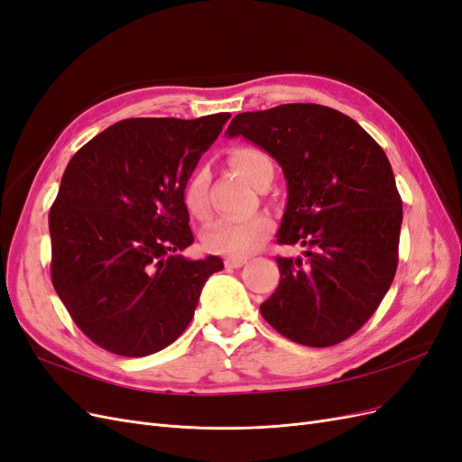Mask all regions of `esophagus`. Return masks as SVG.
I'll use <instances>...</instances> for the list:
<instances>
[{"mask_svg":"<svg viewBox=\"0 0 462 462\" xmlns=\"http://www.w3.org/2000/svg\"><path fill=\"white\" fill-rule=\"evenodd\" d=\"M245 263H246L245 258H227V260H226V268L236 270V268H243Z\"/></svg>","mask_w":462,"mask_h":462,"instance_id":"34e87169","label":"esophagus"}]
</instances>
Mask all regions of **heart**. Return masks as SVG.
<instances>
[{
    "label": "heart",
    "mask_w": 462,
    "mask_h": 462,
    "mask_svg": "<svg viewBox=\"0 0 462 462\" xmlns=\"http://www.w3.org/2000/svg\"><path fill=\"white\" fill-rule=\"evenodd\" d=\"M229 162L250 185L263 167L272 165L270 158L254 148H235L229 153ZM208 171L197 170L185 185V204L194 216L206 212ZM272 233V221L263 216H253L245 219H217L204 233V246L214 254L243 258L253 254L254 250Z\"/></svg>",
    "instance_id": "1"
}]
</instances>
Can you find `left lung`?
Segmentation results:
<instances>
[{"label":"left lung","mask_w":462,"mask_h":462,"mask_svg":"<svg viewBox=\"0 0 462 462\" xmlns=\"http://www.w3.org/2000/svg\"><path fill=\"white\" fill-rule=\"evenodd\" d=\"M243 136L282 165L287 202L277 258L282 282L260 306L287 339L331 346L366 324L397 270L402 202L385 152L356 121L318 104H285L235 116Z\"/></svg>","instance_id":"1"}]
</instances>
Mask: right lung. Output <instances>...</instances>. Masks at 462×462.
<instances>
[{
  "label": "right lung",
  "instance_id": "add662e5",
  "mask_svg": "<svg viewBox=\"0 0 462 462\" xmlns=\"http://www.w3.org/2000/svg\"><path fill=\"white\" fill-rule=\"evenodd\" d=\"M231 114L138 117L82 146L50 212L51 282L96 345L148 356L187 329L217 256H180L194 243L185 185Z\"/></svg>",
  "mask_w": 462,
  "mask_h": 462
}]
</instances>
